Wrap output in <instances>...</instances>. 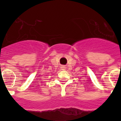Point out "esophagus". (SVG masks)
Listing matches in <instances>:
<instances>
[{
    "mask_svg": "<svg viewBox=\"0 0 121 121\" xmlns=\"http://www.w3.org/2000/svg\"><path fill=\"white\" fill-rule=\"evenodd\" d=\"M62 68H65V67H62Z\"/></svg>",
    "mask_w": 121,
    "mask_h": 121,
    "instance_id": "34e87169",
    "label": "esophagus"
}]
</instances>
